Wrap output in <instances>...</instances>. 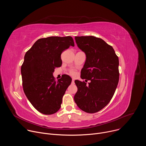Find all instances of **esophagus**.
I'll return each mask as SVG.
<instances>
[{"label": "esophagus", "mask_w": 146, "mask_h": 146, "mask_svg": "<svg viewBox=\"0 0 146 146\" xmlns=\"http://www.w3.org/2000/svg\"><path fill=\"white\" fill-rule=\"evenodd\" d=\"M72 82H73V83L74 82V79H72Z\"/></svg>", "instance_id": "34e87169"}]
</instances>
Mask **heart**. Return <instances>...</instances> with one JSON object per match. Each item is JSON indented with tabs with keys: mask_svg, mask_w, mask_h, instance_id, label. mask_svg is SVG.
<instances>
[{
	"mask_svg": "<svg viewBox=\"0 0 146 146\" xmlns=\"http://www.w3.org/2000/svg\"><path fill=\"white\" fill-rule=\"evenodd\" d=\"M69 73H70V74L71 76H73V77L76 76V74H77V72H76V71L75 70H71L70 71Z\"/></svg>",
	"mask_w": 146,
	"mask_h": 146,
	"instance_id": "b5f03b06",
	"label": "heart"
}]
</instances>
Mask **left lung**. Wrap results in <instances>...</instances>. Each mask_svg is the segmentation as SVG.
Masks as SVG:
<instances>
[{"label": "left lung", "mask_w": 146, "mask_h": 146, "mask_svg": "<svg viewBox=\"0 0 146 146\" xmlns=\"http://www.w3.org/2000/svg\"><path fill=\"white\" fill-rule=\"evenodd\" d=\"M77 46L87 56L81 72L82 79L75 81L78 88L74 99L77 106L88 113H96L112 99L119 81V59L113 48L100 38L76 36Z\"/></svg>", "instance_id": "1"}]
</instances>
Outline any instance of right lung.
<instances>
[{
  "label": "right lung",
  "instance_id": "right-lung-1",
  "mask_svg": "<svg viewBox=\"0 0 146 146\" xmlns=\"http://www.w3.org/2000/svg\"><path fill=\"white\" fill-rule=\"evenodd\" d=\"M74 46L71 36H51L37 40L26 52L21 66L24 93L40 113L50 115L60 108L62 97L72 82L64 75L55 81L52 73L62 65V52Z\"/></svg>",
  "mask_w": 146,
  "mask_h": 146
}]
</instances>
